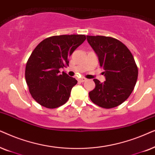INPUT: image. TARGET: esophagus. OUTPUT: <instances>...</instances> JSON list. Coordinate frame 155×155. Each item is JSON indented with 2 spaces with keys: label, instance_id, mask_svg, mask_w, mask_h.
Listing matches in <instances>:
<instances>
[{
  "label": "esophagus",
  "instance_id": "obj_1",
  "mask_svg": "<svg viewBox=\"0 0 155 155\" xmlns=\"http://www.w3.org/2000/svg\"><path fill=\"white\" fill-rule=\"evenodd\" d=\"M86 81V78H81V79H78V81H79V82H84Z\"/></svg>",
  "mask_w": 155,
  "mask_h": 155
}]
</instances>
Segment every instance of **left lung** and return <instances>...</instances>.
<instances>
[{
    "mask_svg": "<svg viewBox=\"0 0 155 155\" xmlns=\"http://www.w3.org/2000/svg\"><path fill=\"white\" fill-rule=\"evenodd\" d=\"M87 40L98 57L106 81L95 79L96 87L89 92L91 101L104 108L123 104L135 88L138 69L129 49L117 39L106 36L87 35Z\"/></svg>",
    "mask_w": 155,
    "mask_h": 155,
    "instance_id": "8db88e82",
    "label": "left lung"
}]
</instances>
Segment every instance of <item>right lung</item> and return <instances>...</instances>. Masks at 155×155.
<instances>
[{
  "instance_id": "right-lung-1",
  "label": "right lung",
  "mask_w": 155,
  "mask_h": 155,
  "mask_svg": "<svg viewBox=\"0 0 155 155\" xmlns=\"http://www.w3.org/2000/svg\"><path fill=\"white\" fill-rule=\"evenodd\" d=\"M84 35L51 36L42 40L26 64L25 80L31 96L41 106L56 108L69 100L77 84L59 69L69 65V57L86 40Z\"/></svg>"
}]
</instances>
